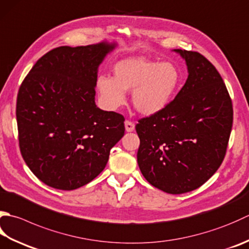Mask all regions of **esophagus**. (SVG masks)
<instances>
[{
	"mask_svg": "<svg viewBox=\"0 0 249 249\" xmlns=\"http://www.w3.org/2000/svg\"><path fill=\"white\" fill-rule=\"evenodd\" d=\"M125 129H126V131H128V133H129V131H134L135 130V124L131 121L126 120L125 121Z\"/></svg>",
	"mask_w": 249,
	"mask_h": 249,
	"instance_id": "esophagus-1",
	"label": "esophagus"
}]
</instances>
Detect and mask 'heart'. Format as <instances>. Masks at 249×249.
I'll return each instance as SVG.
<instances>
[{
  "mask_svg": "<svg viewBox=\"0 0 249 249\" xmlns=\"http://www.w3.org/2000/svg\"><path fill=\"white\" fill-rule=\"evenodd\" d=\"M114 77L100 75L96 82L104 105L116 110L125 104L126 91H133V105L141 114L152 115L164 110L176 94L181 81L172 62L144 57L122 59L113 68Z\"/></svg>",
  "mask_w": 249,
  "mask_h": 249,
  "instance_id": "heart-1",
  "label": "heart"
}]
</instances>
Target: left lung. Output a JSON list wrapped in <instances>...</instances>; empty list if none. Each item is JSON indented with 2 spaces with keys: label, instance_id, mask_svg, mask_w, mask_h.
<instances>
[{
  "label": "left lung",
  "instance_id": "1",
  "mask_svg": "<svg viewBox=\"0 0 249 249\" xmlns=\"http://www.w3.org/2000/svg\"><path fill=\"white\" fill-rule=\"evenodd\" d=\"M188 79L159 113L138 121L137 160L149 183L169 194L193 191L220 167L233 123L232 101L221 75L197 52L174 50Z\"/></svg>",
  "mask_w": 249,
  "mask_h": 249
}]
</instances>
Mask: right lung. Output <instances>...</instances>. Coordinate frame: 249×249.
I'll list each match as a JSON object with an SVG mask.
<instances>
[{
	"instance_id": "obj_1",
	"label": "right lung",
	"mask_w": 249,
	"mask_h": 249,
	"mask_svg": "<svg viewBox=\"0 0 249 249\" xmlns=\"http://www.w3.org/2000/svg\"><path fill=\"white\" fill-rule=\"evenodd\" d=\"M115 46L101 42L53 48L20 85L19 147L28 167L47 186L69 191L90 182L124 136V116L95 102L98 67Z\"/></svg>"
}]
</instances>
